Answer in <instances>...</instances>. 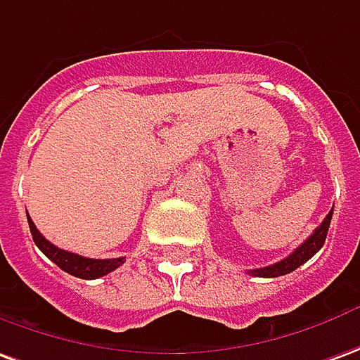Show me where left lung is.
<instances>
[{"mask_svg": "<svg viewBox=\"0 0 360 360\" xmlns=\"http://www.w3.org/2000/svg\"><path fill=\"white\" fill-rule=\"evenodd\" d=\"M331 215H333V210L327 213L326 219L321 221V225H319L316 231L311 233L308 239L302 243L298 249L292 252L290 257H286L284 260H280V262H274V264H270V266L249 270V272H251L252 276L274 278V276H284V274H288V272H292V270L300 269L304 262H308V260L311 259V257H314L321 247H323L327 231H329V223H331Z\"/></svg>", "mask_w": 360, "mask_h": 360, "instance_id": "8db88e82", "label": "left lung"}]
</instances>
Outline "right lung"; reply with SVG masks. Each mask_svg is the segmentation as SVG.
I'll use <instances>...</instances> for the list:
<instances>
[{
	"mask_svg": "<svg viewBox=\"0 0 360 360\" xmlns=\"http://www.w3.org/2000/svg\"><path fill=\"white\" fill-rule=\"evenodd\" d=\"M27 219H29V227H31V235H33L34 245H37L54 264H58L64 272H68V274L76 276V278H101V276L109 274L111 270L119 269V266L125 262L123 257H119V259H86V257H80V255H74V252L58 249L56 245H52L51 241L44 239L43 235H41V231L34 227L33 219H31L29 215H27Z\"/></svg>",
	"mask_w": 360,
	"mask_h": 360,
	"instance_id": "right-lung-1",
	"label": "right lung"
}]
</instances>
